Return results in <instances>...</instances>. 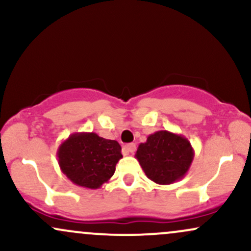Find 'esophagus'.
<instances>
[{"instance_id": "1", "label": "esophagus", "mask_w": 251, "mask_h": 251, "mask_svg": "<svg viewBox=\"0 0 251 251\" xmlns=\"http://www.w3.org/2000/svg\"><path fill=\"white\" fill-rule=\"evenodd\" d=\"M135 151V144H127L123 148V153L124 154H128V153H133Z\"/></svg>"}]
</instances>
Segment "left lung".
Listing matches in <instances>:
<instances>
[{
    "label": "left lung",
    "instance_id": "8db88e82",
    "mask_svg": "<svg viewBox=\"0 0 251 251\" xmlns=\"http://www.w3.org/2000/svg\"><path fill=\"white\" fill-rule=\"evenodd\" d=\"M194 157L195 151L189 140L166 129L150 134L135 152L149 179L160 185L181 179L188 174Z\"/></svg>",
    "mask_w": 251,
    "mask_h": 251
}]
</instances>
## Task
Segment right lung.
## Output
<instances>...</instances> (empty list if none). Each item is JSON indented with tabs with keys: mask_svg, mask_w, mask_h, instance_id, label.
Wrapping results in <instances>:
<instances>
[{
	"mask_svg": "<svg viewBox=\"0 0 251 251\" xmlns=\"http://www.w3.org/2000/svg\"><path fill=\"white\" fill-rule=\"evenodd\" d=\"M61 171L72 183L86 189H99L114 175L123 158L122 146L93 132H76L56 152Z\"/></svg>",
	"mask_w": 251,
	"mask_h": 251,
	"instance_id": "right-lung-1",
	"label": "right lung"
}]
</instances>
